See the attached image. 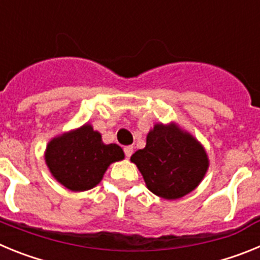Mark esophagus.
I'll return each mask as SVG.
<instances>
[{
  "mask_svg": "<svg viewBox=\"0 0 260 260\" xmlns=\"http://www.w3.org/2000/svg\"><path fill=\"white\" fill-rule=\"evenodd\" d=\"M123 151H125V155H126V157H130V156L133 155V152H134V148H133V146H127V147H125V148H123Z\"/></svg>",
  "mask_w": 260,
  "mask_h": 260,
  "instance_id": "34e87169",
  "label": "esophagus"
}]
</instances>
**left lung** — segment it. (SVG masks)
Listing matches in <instances>:
<instances>
[{
  "mask_svg": "<svg viewBox=\"0 0 260 260\" xmlns=\"http://www.w3.org/2000/svg\"><path fill=\"white\" fill-rule=\"evenodd\" d=\"M150 191L164 199H178L202 182L208 169L204 147L176 123H156L143 150L132 156Z\"/></svg>",
  "mask_w": 260,
  "mask_h": 260,
  "instance_id": "1",
  "label": "left lung"
}]
</instances>
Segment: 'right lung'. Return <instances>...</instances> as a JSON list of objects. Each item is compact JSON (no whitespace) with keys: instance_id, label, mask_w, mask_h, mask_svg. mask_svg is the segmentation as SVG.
Wrapping results in <instances>:
<instances>
[{"instance_id":"right-lung-1","label":"right lung","mask_w":260,"mask_h":260,"mask_svg":"<svg viewBox=\"0 0 260 260\" xmlns=\"http://www.w3.org/2000/svg\"><path fill=\"white\" fill-rule=\"evenodd\" d=\"M123 157L122 148L114 143H103L102 134L89 123L53 138L45 150L49 172L71 191L95 187L108 167Z\"/></svg>"}]
</instances>
